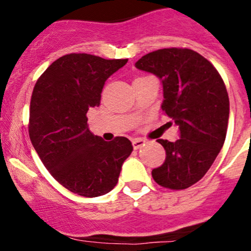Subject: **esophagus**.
I'll use <instances>...</instances> for the list:
<instances>
[{
  "mask_svg": "<svg viewBox=\"0 0 251 251\" xmlns=\"http://www.w3.org/2000/svg\"><path fill=\"white\" fill-rule=\"evenodd\" d=\"M144 144H146V141L142 140V138H135V140L132 141V146L135 149L141 148V147L144 146Z\"/></svg>",
  "mask_w": 251,
  "mask_h": 251,
  "instance_id": "esophagus-1",
  "label": "esophagus"
}]
</instances>
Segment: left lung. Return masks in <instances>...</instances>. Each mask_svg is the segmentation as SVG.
<instances>
[{
    "mask_svg": "<svg viewBox=\"0 0 251 251\" xmlns=\"http://www.w3.org/2000/svg\"><path fill=\"white\" fill-rule=\"evenodd\" d=\"M135 65L160 78L161 109L179 130L176 142L158 140L166 158L151 176L165 188H188L207 173L225 143L229 100L224 80L209 60L188 48L154 50Z\"/></svg>",
    "mask_w": 251,
    "mask_h": 251,
    "instance_id": "obj_1",
    "label": "left lung"
}]
</instances>
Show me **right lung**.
Masks as SVG:
<instances>
[{
  "label": "right lung",
  "instance_id": "1",
  "mask_svg": "<svg viewBox=\"0 0 251 251\" xmlns=\"http://www.w3.org/2000/svg\"><path fill=\"white\" fill-rule=\"evenodd\" d=\"M127 59L86 53L58 58L40 76L30 102L29 136L35 151L62 186L93 198L116 186L133 147L126 137L107 142L87 126V111L100 105L107 78Z\"/></svg>",
  "mask_w": 251,
  "mask_h": 251
}]
</instances>
